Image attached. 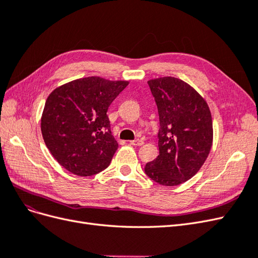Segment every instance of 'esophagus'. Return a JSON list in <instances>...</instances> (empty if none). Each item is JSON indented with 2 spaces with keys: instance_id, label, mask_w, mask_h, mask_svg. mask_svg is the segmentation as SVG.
Segmentation results:
<instances>
[{
  "instance_id": "obj_1",
  "label": "esophagus",
  "mask_w": 258,
  "mask_h": 258,
  "mask_svg": "<svg viewBox=\"0 0 258 258\" xmlns=\"http://www.w3.org/2000/svg\"><path fill=\"white\" fill-rule=\"evenodd\" d=\"M143 141L141 139H137V140H134V141H130V144L131 145H136V146H141L143 145Z\"/></svg>"
}]
</instances>
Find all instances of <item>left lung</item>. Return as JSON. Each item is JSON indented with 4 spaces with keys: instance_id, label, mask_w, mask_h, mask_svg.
Returning <instances> with one entry per match:
<instances>
[{
    "instance_id": "1",
    "label": "left lung",
    "mask_w": 258,
    "mask_h": 258,
    "mask_svg": "<svg viewBox=\"0 0 258 258\" xmlns=\"http://www.w3.org/2000/svg\"><path fill=\"white\" fill-rule=\"evenodd\" d=\"M159 115V155L144 171L163 186H176L196 174L212 146L209 106L188 84L175 77L147 82Z\"/></svg>"
}]
</instances>
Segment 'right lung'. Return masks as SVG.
Masks as SVG:
<instances>
[{
	"label": "right lung",
	"mask_w": 258,
	"mask_h": 258,
	"mask_svg": "<svg viewBox=\"0 0 258 258\" xmlns=\"http://www.w3.org/2000/svg\"><path fill=\"white\" fill-rule=\"evenodd\" d=\"M127 85L86 77L54 89L46 100L43 139L53 158L69 172L90 176L110 166L118 143L106 112Z\"/></svg>",
	"instance_id": "obj_1"
}]
</instances>
